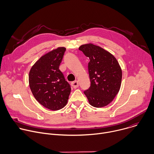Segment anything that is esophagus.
Listing matches in <instances>:
<instances>
[{
  "mask_svg": "<svg viewBox=\"0 0 154 154\" xmlns=\"http://www.w3.org/2000/svg\"><path fill=\"white\" fill-rule=\"evenodd\" d=\"M71 85L74 88H77L79 87V82L77 81H74V82H72L71 83Z\"/></svg>",
  "mask_w": 154,
  "mask_h": 154,
  "instance_id": "1",
  "label": "esophagus"
}]
</instances>
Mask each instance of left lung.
Segmentation results:
<instances>
[{
  "label": "left lung",
  "mask_w": 154,
  "mask_h": 154,
  "mask_svg": "<svg viewBox=\"0 0 154 154\" xmlns=\"http://www.w3.org/2000/svg\"><path fill=\"white\" fill-rule=\"evenodd\" d=\"M79 49L90 60L88 72L91 86L84 94L93 106H106L120 90L122 75L120 65L111 53L92 43L82 45Z\"/></svg>",
  "instance_id": "obj_1"
}]
</instances>
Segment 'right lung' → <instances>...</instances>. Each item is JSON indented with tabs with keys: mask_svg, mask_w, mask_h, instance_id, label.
I'll return each instance as SVG.
<instances>
[{
	"mask_svg": "<svg viewBox=\"0 0 154 154\" xmlns=\"http://www.w3.org/2000/svg\"><path fill=\"white\" fill-rule=\"evenodd\" d=\"M65 51V48L59 47L43 55L29 72V86L33 96L41 105L52 111L67 104L71 91L59 69Z\"/></svg>",
	"mask_w": 154,
	"mask_h": 154,
	"instance_id": "1",
	"label": "right lung"
}]
</instances>
